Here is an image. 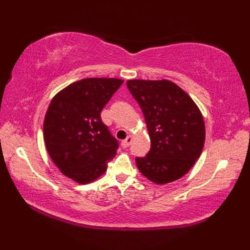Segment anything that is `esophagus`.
Here are the masks:
<instances>
[{
  "mask_svg": "<svg viewBox=\"0 0 250 250\" xmlns=\"http://www.w3.org/2000/svg\"><path fill=\"white\" fill-rule=\"evenodd\" d=\"M132 140H133V137H132L131 135H129L128 137H126V139H125V141H122V142H121V147H122V148H126V147H129V145L131 144Z\"/></svg>",
  "mask_w": 250,
  "mask_h": 250,
  "instance_id": "esophagus-1",
  "label": "esophagus"
}]
</instances>
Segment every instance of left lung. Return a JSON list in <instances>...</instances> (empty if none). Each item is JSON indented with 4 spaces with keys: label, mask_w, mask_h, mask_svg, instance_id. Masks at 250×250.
Segmentation results:
<instances>
[{
    "label": "left lung",
    "mask_w": 250,
    "mask_h": 250,
    "mask_svg": "<svg viewBox=\"0 0 250 250\" xmlns=\"http://www.w3.org/2000/svg\"><path fill=\"white\" fill-rule=\"evenodd\" d=\"M126 86L141 106L151 142L146 157L135 159L140 172L158 185L182 178L203 150L205 125L199 107L167 79H132Z\"/></svg>",
    "instance_id": "left-lung-1"
}]
</instances>
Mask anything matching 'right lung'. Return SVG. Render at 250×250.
I'll return each instance as SVG.
<instances>
[{
    "instance_id": "add662e5",
    "label": "right lung",
    "mask_w": 250,
    "mask_h": 250,
    "mask_svg": "<svg viewBox=\"0 0 250 250\" xmlns=\"http://www.w3.org/2000/svg\"><path fill=\"white\" fill-rule=\"evenodd\" d=\"M124 83L118 78H84L51 100L44 120V141L63 175L89 184L107 169L118 141L101 119V111Z\"/></svg>"
}]
</instances>
